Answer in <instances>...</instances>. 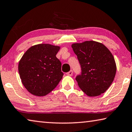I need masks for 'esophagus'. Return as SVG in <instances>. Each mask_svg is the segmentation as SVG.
<instances>
[{
	"label": "esophagus",
	"instance_id": "1",
	"mask_svg": "<svg viewBox=\"0 0 132 132\" xmlns=\"http://www.w3.org/2000/svg\"><path fill=\"white\" fill-rule=\"evenodd\" d=\"M66 75L68 76H71L73 75V71L70 70V71H69L68 73H67Z\"/></svg>",
	"mask_w": 132,
	"mask_h": 132
}]
</instances>
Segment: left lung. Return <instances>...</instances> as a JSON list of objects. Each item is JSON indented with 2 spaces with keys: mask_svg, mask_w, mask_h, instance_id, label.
Returning <instances> with one entry per match:
<instances>
[{
  "mask_svg": "<svg viewBox=\"0 0 132 132\" xmlns=\"http://www.w3.org/2000/svg\"><path fill=\"white\" fill-rule=\"evenodd\" d=\"M71 47L81 68V75L76 79L79 87L88 97L104 93L117 72V64L110 51L104 44L94 41L74 43Z\"/></svg>",
  "mask_w": 132,
  "mask_h": 132,
  "instance_id": "8db88e82",
  "label": "left lung"
}]
</instances>
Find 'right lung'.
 Segmentation results:
<instances>
[{
	"label": "right lung",
	"mask_w": 132,
	"mask_h": 132,
	"mask_svg": "<svg viewBox=\"0 0 132 132\" xmlns=\"http://www.w3.org/2000/svg\"><path fill=\"white\" fill-rule=\"evenodd\" d=\"M60 48V46L49 44L35 45L20 60V77L31 94L37 97L46 95L62 79L61 62L56 56Z\"/></svg>",
	"instance_id": "obj_1"
}]
</instances>
